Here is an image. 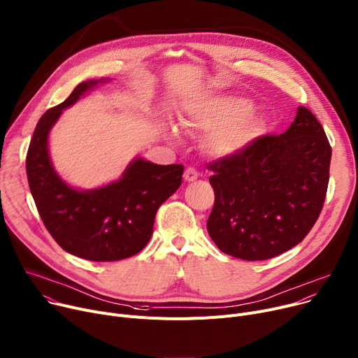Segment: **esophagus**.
<instances>
[{"instance_id":"obj_1","label":"esophagus","mask_w":358,"mask_h":358,"mask_svg":"<svg viewBox=\"0 0 358 358\" xmlns=\"http://www.w3.org/2000/svg\"><path fill=\"white\" fill-rule=\"evenodd\" d=\"M183 178H185L186 182H195V180L199 178V172H198L195 168H187V169L185 171Z\"/></svg>"}]
</instances>
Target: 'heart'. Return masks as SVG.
Returning <instances> with one entry per match:
<instances>
[{
    "mask_svg": "<svg viewBox=\"0 0 358 358\" xmlns=\"http://www.w3.org/2000/svg\"><path fill=\"white\" fill-rule=\"evenodd\" d=\"M179 126L187 131L209 130L206 137L209 150L227 157H235L250 150L266 129L264 119L251 103L243 99L235 100L229 106H209L182 113ZM169 134L176 137L173 129H169Z\"/></svg>",
    "mask_w": 358,
    "mask_h": 358,
    "instance_id": "obj_1",
    "label": "heart"
}]
</instances>
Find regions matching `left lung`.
<instances>
[{"label": "left lung", "instance_id": "obj_1", "mask_svg": "<svg viewBox=\"0 0 358 358\" xmlns=\"http://www.w3.org/2000/svg\"><path fill=\"white\" fill-rule=\"evenodd\" d=\"M331 146L308 108L280 136H262L243 155L209 164L215 205L208 232L222 252L262 261L298 245L322 209Z\"/></svg>", "mask_w": 358, "mask_h": 358}]
</instances>
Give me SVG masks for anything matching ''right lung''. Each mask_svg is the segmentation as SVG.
<instances>
[{"mask_svg": "<svg viewBox=\"0 0 358 358\" xmlns=\"http://www.w3.org/2000/svg\"><path fill=\"white\" fill-rule=\"evenodd\" d=\"M112 78L80 83L59 106L41 116L27 153L25 169L38 213L62 248L78 258L110 262L141 252L148 245L159 206L182 183V164H156L134 157L117 180L78 189L52 166L48 136L63 110Z\"/></svg>", "mask_w": 358, "mask_h": 358, "instance_id": "add662e5", "label": "right lung"}]
</instances>
